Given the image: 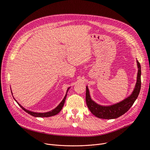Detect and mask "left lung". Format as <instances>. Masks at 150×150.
Segmentation results:
<instances>
[{
	"label": "left lung",
	"mask_w": 150,
	"mask_h": 150,
	"mask_svg": "<svg viewBox=\"0 0 150 150\" xmlns=\"http://www.w3.org/2000/svg\"><path fill=\"white\" fill-rule=\"evenodd\" d=\"M138 66V73L137 78V83L135 88L131 95L117 104L109 106H103L99 105L92 100L88 86H86V104L91 112L97 117L103 119H113L120 117L127 112L132 106L137 99L141 88V67L138 61H137Z\"/></svg>",
	"instance_id": "left-lung-1"
}]
</instances>
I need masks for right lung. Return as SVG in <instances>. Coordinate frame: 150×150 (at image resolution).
Wrapping results in <instances>:
<instances>
[{
	"instance_id": "add662e5",
	"label": "right lung",
	"mask_w": 150,
	"mask_h": 150,
	"mask_svg": "<svg viewBox=\"0 0 150 150\" xmlns=\"http://www.w3.org/2000/svg\"><path fill=\"white\" fill-rule=\"evenodd\" d=\"M69 88H68V89H67V92H66V96H65L64 98H63V100H62V101L60 103V104H59L56 108H55L54 109L52 110V111H51L47 112H44V113H38V112H31V111H28V110L25 109V108H23L18 103V102L16 100H16V101L17 102L18 104L20 106V107H21L23 110H24V111H25L26 112H27L28 114H29L31 115H32V116H33V117H51V116H53V115H57L58 113H59V112L61 111V110L62 109L63 106H64V105L65 100H66V96H67V93L68 90H69Z\"/></svg>"
}]
</instances>
